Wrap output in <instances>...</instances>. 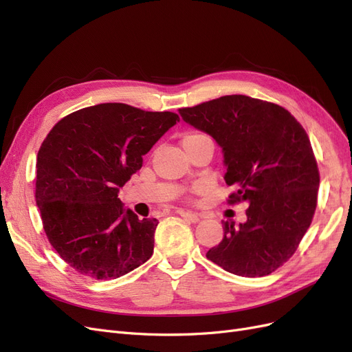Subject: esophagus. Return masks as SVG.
Instances as JSON below:
<instances>
[{
    "instance_id": "34e87169",
    "label": "esophagus",
    "mask_w": 352,
    "mask_h": 352,
    "mask_svg": "<svg viewBox=\"0 0 352 352\" xmlns=\"http://www.w3.org/2000/svg\"><path fill=\"white\" fill-rule=\"evenodd\" d=\"M177 214L182 216L184 219L192 221V223H198L199 221V214H197V212H192V211H185V210H177Z\"/></svg>"
}]
</instances>
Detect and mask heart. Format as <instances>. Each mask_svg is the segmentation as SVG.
<instances>
[{
    "mask_svg": "<svg viewBox=\"0 0 352 352\" xmlns=\"http://www.w3.org/2000/svg\"><path fill=\"white\" fill-rule=\"evenodd\" d=\"M204 142H212L211 138L204 133V132H198V131H192V132H188L184 140H182V146L184 150H186V148L192 146V145H198V144H204Z\"/></svg>",
    "mask_w": 352,
    "mask_h": 352,
    "instance_id": "obj_1",
    "label": "heart"
}]
</instances>
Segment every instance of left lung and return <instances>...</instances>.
I'll use <instances>...</instances> for the list:
<instances>
[{
	"mask_svg": "<svg viewBox=\"0 0 352 352\" xmlns=\"http://www.w3.org/2000/svg\"><path fill=\"white\" fill-rule=\"evenodd\" d=\"M182 119L208 133L223 151L229 202H247V221H223L207 258L245 278L270 274L292 257L317 206L320 184L310 140L278 104L226 95L180 109Z\"/></svg>",
	"mask_w": 352,
	"mask_h": 352,
	"instance_id": "1",
	"label": "left lung"
}]
</instances>
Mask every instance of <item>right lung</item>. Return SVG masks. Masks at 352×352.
<instances>
[{"instance_id": "1", "label": "right lung", "mask_w": 352, "mask_h": 352, "mask_svg": "<svg viewBox=\"0 0 352 352\" xmlns=\"http://www.w3.org/2000/svg\"><path fill=\"white\" fill-rule=\"evenodd\" d=\"M179 116L105 102L61 119L36 158V204L50 243L70 267L117 279L153 255L157 219L140 220L119 198L142 157Z\"/></svg>"}]
</instances>
